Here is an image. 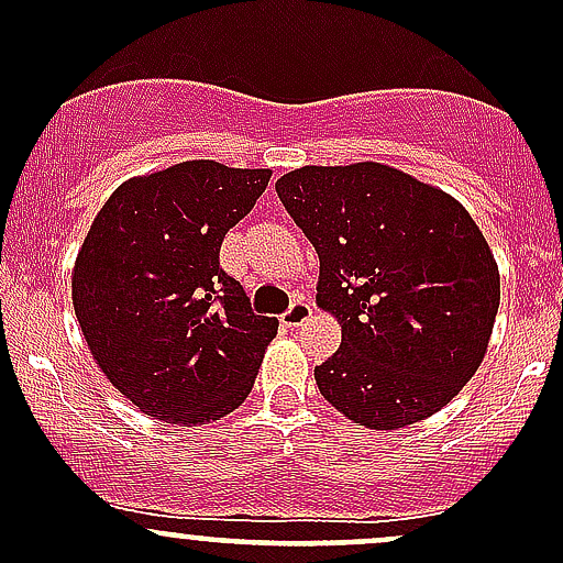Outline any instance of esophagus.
Masks as SVG:
<instances>
[{
    "mask_svg": "<svg viewBox=\"0 0 563 563\" xmlns=\"http://www.w3.org/2000/svg\"><path fill=\"white\" fill-rule=\"evenodd\" d=\"M310 316H313V305H310L308 299H294L291 308L283 313V323L291 329H297V327H302Z\"/></svg>",
    "mask_w": 563,
    "mask_h": 563,
    "instance_id": "1",
    "label": "esophagus"
}]
</instances>
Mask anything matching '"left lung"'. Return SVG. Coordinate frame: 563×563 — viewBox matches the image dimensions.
I'll return each instance as SVG.
<instances>
[{
    "label": "left lung",
    "mask_w": 563,
    "mask_h": 563,
    "mask_svg": "<svg viewBox=\"0 0 563 563\" xmlns=\"http://www.w3.org/2000/svg\"><path fill=\"white\" fill-rule=\"evenodd\" d=\"M275 190L321 261L318 308L343 332L316 367L321 395L371 430L441 411L485 360L501 302L474 218L382 163L305 166Z\"/></svg>",
    "instance_id": "8db88e82"
}]
</instances>
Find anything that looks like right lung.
Returning a JSON list of instances; mask_svg holds the SVG:
<instances>
[{"mask_svg": "<svg viewBox=\"0 0 563 563\" xmlns=\"http://www.w3.org/2000/svg\"><path fill=\"white\" fill-rule=\"evenodd\" d=\"M269 168L176 163L122 181L73 266V308L95 362L168 424L214 422L245 402L277 318L255 316L220 245Z\"/></svg>", "mask_w": 563, "mask_h": 563, "instance_id": "obj_1", "label": "right lung"}]
</instances>
